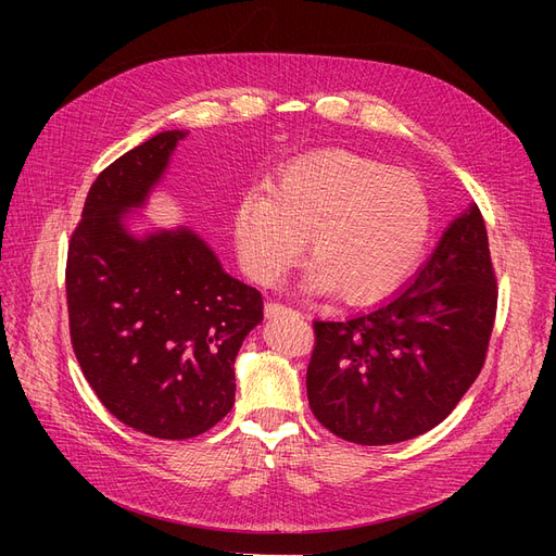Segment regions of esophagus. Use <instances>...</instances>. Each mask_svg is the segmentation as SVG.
<instances>
[{
  "label": "esophagus",
  "mask_w": 556,
  "mask_h": 556,
  "mask_svg": "<svg viewBox=\"0 0 556 556\" xmlns=\"http://www.w3.org/2000/svg\"><path fill=\"white\" fill-rule=\"evenodd\" d=\"M264 313H266V317H278V315H285V313H292V308L278 304V301H268V304L264 306Z\"/></svg>",
  "instance_id": "1"
}]
</instances>
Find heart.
Segmentation results:
<instances>
[{"instance_id":"obj_1","label":"heart","mask_w":556,"mask_h":556,"mask_svg":"<svg viewBox=\"0 0 556 556\" xmlns=\"http://www.w3.org/2000/svg\"><path fill=\"white\" fill-rule=\"evenodd\" d=\"M431 223V199L415 174L350 150H325L285 166L271 192L243 194L233 241L248 276L274 285L306 239L311 288L371 304L415 271Z\"/></svg>"}]
</instances>
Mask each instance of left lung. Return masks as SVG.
Returning <instances> with one entry per match:
<instances>
[{
	"instance_id": "8db88e82",
	"label": "left lung",
	"mask_w": 556,
	"mask_h": 556,
	"mask_svg": "<svg viewBox=\"0 0 556 556\" xmlns=\"http://www.w3.org/2000/svg\"><path fill=\"white\" fill-rule=\"evenodd\" d=\"M496 299L484 220L470 204L401 292L343 323L313 325L306 390L317 422L359 445L441 425L484 364Z\"/></svg>"
}]
</instances>
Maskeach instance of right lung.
<instances>
[{
	"mask_svg": "<svg viewBox=\"0 0 556 556\" xmlns=\"http://www.w3.org/2000/svg\"><path fill=\"white\" fill-rule=\"evenodd\" d=\"M185 137L155 134L106 166L66 255L83 376L123 425L164 441L194 439L231 410L233 362L264 317L262 294L231 278L192 229H127Z\"/></svg>",
	"mask_w": 556,
	"mask_h": 556,
	"instance_id": "right-lung-1",
	"label": "right lung"
}]
</instances>
